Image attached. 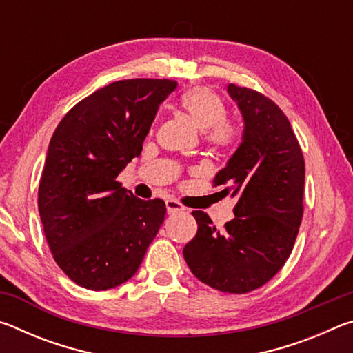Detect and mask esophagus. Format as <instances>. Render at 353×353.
<instances>
[{"mask_svg": "<svg viewBox=\"0 0 353 353\" xmlns=\"http://www.w3.org/2000/svg\"><path fill=\"white\" fill-rule=\"evenodd\" d=\"M166 212H168V214L182 213V212H185V207L179 201L168 199V201H166Z\"/></svg>", "mask_w": 353, "mask_h": 353, "instance_id": "esophagus-1", "label": "esophagus"}]
</instances>
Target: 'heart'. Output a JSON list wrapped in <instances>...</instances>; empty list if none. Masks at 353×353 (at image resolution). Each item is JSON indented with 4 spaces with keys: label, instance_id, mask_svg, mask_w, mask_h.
<instances>
[{
    "label": "heart",
    "instance_id": "obj_1",
    "mask_svg": "<svg viewBox=\"0 0 353 353\" xmlns=\"http://www.w3.org/2000/svg\"><path fill=\"white\" fill-rule=\"evenodd\" d=\"M179 103L201 129H205V141L208 145L227 149L241 141V123L227 117L224 99L212 88L202 85L191 87L182 93Z\"/></svg>",
    "mask_w": 353,
    "mask_h": 353
}]
</instances>
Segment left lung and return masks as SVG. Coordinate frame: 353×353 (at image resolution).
Segmentation results:
<instances>
[{"label": "left lung", "mask_w": 353, "mask_h": 353, "mask_svg": "<svg viewBox=\"0 0 353 353\" xmlns=\"http://www.w3.org/2000/svg\"><path fill=\"white\" fill-rule=\"evenodd\" d=\"M244 118L243 143L213 179L221 193L238 196L235 218L216 230L191 212L196 236L183 259L202 283L232 294L254 291L276 276L294 246L303 214L305 162L290 119L260 92L229 83Z\"/></svg>", "instance_id": "left-lung-1"}]
</instances>
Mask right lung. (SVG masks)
<instances>
[{
    "instance_id": "1",
    "label": "right lung",
    "mask_w": 353,
    "mask_h": 353,
    "mask_svg": "<svg viewBox=\"0 0 353 353\" xmlns=\"http://www.w3.org/2000/svg\"><path fill=\"white\" fill-rule=\"evenodd\" d=\"M176 87L143 77L112 82L79 101L51 137L39 213L59 268L82 288L129 280L163 224L165 202L135 198L117 176L140 155L160 103Z\"/></svg>"
}]
</instances>
